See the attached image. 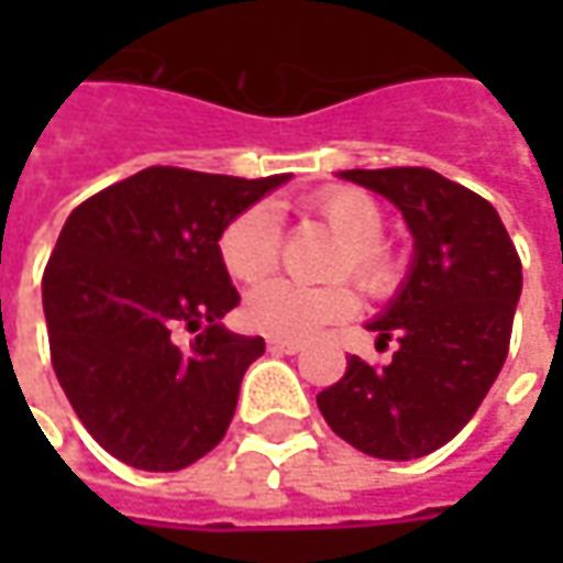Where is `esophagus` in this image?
Returning <instances> with one entry per match:
<instances>
[{
	"label": "esophagus",
	"instance_id": "obj_1",
	"mask_svg": "<svg viewBox=\"0 0 563 563\" xmlns=\"http://www.w3.org/2000/svg\"><path fill=\"white\" fill-rule=\"evenodd\" d=\"M269 351L272 354H297V351H303V344L300 341H285V338H269Z\"/></svg>",
	"mask_w": 563,
	"mask_h": 563
}]
</instances>
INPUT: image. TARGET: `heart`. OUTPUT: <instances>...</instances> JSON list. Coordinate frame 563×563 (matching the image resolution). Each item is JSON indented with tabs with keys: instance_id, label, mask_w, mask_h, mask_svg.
Wrapping results in <instances>:
<instances>
[{
	"instance_id": "obj_1",
	"label": "heart",
	"mask_w": 563,
	"mask_h": 563,
	"mask_svg": "<svg viewBox=\"0 0 563 563\" xmlns=\"http://www.w3.org/2000/svg\"><path fill=\"white\" fill-rule=\"evenodd\" d=\"M307 212L319 219L341 247L335 275H351L373 297L398 288L400 263L378 238L385 231V209L360 187H325L307 200ZM219 260L234 282H260L278 263V222L269 206H250L238 212L219 234ZM357 310V294L347 285L300 288L291 282H266L244 300V322L253 332L285 341H303L335 325Z\"/></svg>"
}]
</instances>
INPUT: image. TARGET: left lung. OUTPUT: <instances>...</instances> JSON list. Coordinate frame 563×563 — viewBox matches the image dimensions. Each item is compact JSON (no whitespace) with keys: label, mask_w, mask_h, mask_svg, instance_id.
<instances>
[{"label":"left lung","mask_w":563,"mask_h":563,"mask_svg":"<svg viewBox=\"0 0 563 563\" xmlns=\"http://www.w3.org/2000/svg\"><path fill=\"white\" fill-rule=\"evenodd\" d=\"M341 178L398 206L413 263L369 322L378 344L398 341L391 363L351 357L316 404L363 454L413 461L451 442L501 373L523 288L520 256L495 206L432 168H351Z\"/></svg>","instance_id":"8db88e82"}]
</instances>
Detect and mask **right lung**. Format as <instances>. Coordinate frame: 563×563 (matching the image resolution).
Segmentation results:
<instances>
[{"mask_svg":"<svg viewBox=\"0 0 563 563\" xmlns=\"http://www.w3.org/2000/svg\"><path fill=\"white\" fill-rule=\"evenodd\" d=\"M288 178L153 165L68 216L43 272L49 354L77 420L121 464L172 473L225 439L266 341L222 325L241 297L219 234ZM181 328L198 332L190 349Z\"/></svg>","mask_w":563,"mask_h":563,"instance_id":"right-lung-1","label":"right lung"}]
</instances>
